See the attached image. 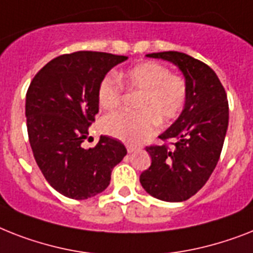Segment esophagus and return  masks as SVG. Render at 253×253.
Returning <instances> with one entry per match:
<instances>
[{
    "instance_id": "1",
    "label": "esophagus",
    "mask_w": 253,
    "mask_h": 253,
    "mask_svg": "<svg viewBox=\"0 0 253 253\" xmlns=\"http://www.w3.org/2000/svg\"><path fill=\"white\" fill-rule=\"evenodd\" d=\"M126 148H127V152H128V153H132V152H135V151H137V149H139V145H135V144H126Z\"/></svg>"
}]
</instances>
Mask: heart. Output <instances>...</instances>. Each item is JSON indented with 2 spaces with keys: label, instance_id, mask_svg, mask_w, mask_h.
<instances>
[{
  "label": "heart",
  "instance_id": "b5f03b06",
  "mask_svg": "<svg viewBox=\"0 0 253 253\" xmlns=\"http://www.w3.org/2000/svg\"><path fill=\"white\" fill-rule=\"evenodd\" d=\"M127 91L140 92L135 110L137 113H113L101 121L102 131L127 143H139L155 132L157 122L165 125L179 116L187 101V83L173 75L166 66L155 61L137 63L118 75ZM98 105L114 110L122 101V87L106 77L97 88Z\"/></svg>",
  "mask_w": 253,
  "mask_h": 253
}]
</instances>
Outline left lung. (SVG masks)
Listing matches in <instances>:
<instances>
[{
  "label": "left lung",
  "instance_id": "obj_1",
  "mask_svg": "<svg viewBox=\"0 0 253 253\" xmlns=\"http://www.w3.org/2000/svg\"><path fill=\"white\" fill-rule=\"evenodd\" d=\"M175 65L187 83V101L171 126L160 135L173 147H147L152 164L140 175L148 194L178 203L194 196L213 173L229 125L225 88L208 65L180 52L147 54Z\"/></svg>",
  "mask_w": 253,
  "mask_h": 253
}]
</instances>
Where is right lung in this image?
<instances>
[{"mask_svg":"<svg viewBox=\"0 0 253 253\" xmlns=\"http://www.w3.org/2000/svg\"><path fill=\"white\" fill-rule=\"evenodd\" d=\"M128 57L102 52L59 55L39 71L26 96L27 130L41 173L59 194L75 200L106 190L113 168L126 156L117 139L100 136L82 147L98 113L97 88Z\"/></svg>","mask_w":253,"mask_h":253,"instance_id":"right-lung-1","label":"right lung"}]
</instances>
